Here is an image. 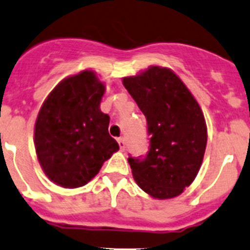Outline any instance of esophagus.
I'll use <instances>...</instances> for the list:
<instances>
[{
  "mask_svg": "<svg viewBox=\"0 0 250 250\" xmlns=\"http://www.w3.org/2000/svg\"><path fill=\"white\" fill-rule=\"evenodd\" d=\"M118 144H119V147H120V151H125V147H126V142H125V140L124 139H118Z\"/></svg>",
  "mask_w": 250,
  "mask_h": 250,
  "instance_id": "esophagus-1",
  "label": "esophagus"
}]
</instances>
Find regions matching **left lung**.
<instances>
[{
	"label": "left lung",
	"instance_id": "left-lung-1",
	"mask_svg": "<svg viewBox=\"0 0 250 250\" xmlns=\"http://www.w3.org/2000/svg\"><path fill=\"white\" fill-rule=\"evenodd\" d=\"M147 120L149 149L145 158H127L135 182L154 199H172L198 175L208 142L200 105L183 81L167 67L151 66L124 77Z\"/></svg>",
	"mask_w": 250,
	"mask_h": 250
}]
</instances>
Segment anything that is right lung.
<instances>
[{"instance_id": "obj_1", "label": "right lung", "mask_w": 250, "mask_h": 250, "mask_svg": "<svg viewBox=\"0 0 250 250\" xmlns=\"http://www.w3.org/2000/svg\"><path fill=\"white\" fill-rule=\"evenodd\" d=\"M105 85L93 71L61 81L47 96L35 121L34 144L45 175L63 188H78L98 174L119 149L102 113Z\"/></svg>"}]
</instances>
